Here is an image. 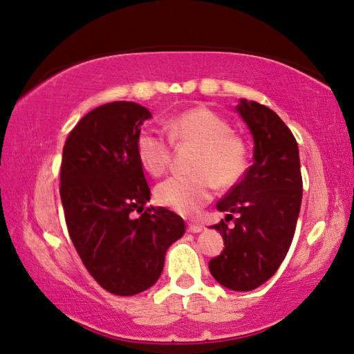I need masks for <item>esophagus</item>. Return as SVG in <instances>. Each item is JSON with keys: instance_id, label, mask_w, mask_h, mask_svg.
Returning a JSON list of instances; mask_svg holds the SVG:
<instances>
[{"instance_id": "esophagus-1", "label": "esophagus", "mask_w": 354, "mask_h": 354, "mask_svg": "<svg viewBox=\"0 0 354 354\" xmlns=\"http://www.w3.org/2000/svg\"><path fill=\"white\" fill-rule=\"evenodd\" d=\"M187 231H189V232H194V234H196V232L203 231V226H201V225H196V223H189V225H187Z\"/></svg>"}]
</instances>
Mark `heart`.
Listing matches in <instances>:
<instances>
[{
	"mask_svg": "<svg viewBox=\"0 0 354 354\" xmlns=\"http://www.w3.org/2000/svg\"><path fill=\"white\" fill-rule=\"evenodd\" d=\"M160 131L143 128L136 137V154L143 169L153 176L169 170L173 145H194L198 151L192 160L195 175L171 176L156 187L162 206L183 215H194L212 200L215 184L230 189L247 169V147L232 133L230 124L207 107H194L164 123Z\"/></svg>",
	"mask_w": 354,
	"mask_h": 354,
	"instance_id": "1",
	"label": "heart"
}]
</instances>
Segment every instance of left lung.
Masks as SVG:
<instances>
[{"label":"left lung","mask_w":354,"mask_h":354,"mask_svg":"<svg viewBox=\"0 0 354 354\" xmlns=\"http://www.w3.org/2000/svg\"><path fill=\"white\" fill-rule=\"evenodd\" d=\"M236 109L253 134L254 162L217 203L227 215L211 227L225 250L209 261V270L227 289L248 292L273 277L290 248L303 179L297 140L283 120L256 101L242 100ZM230 219L234 227L227 226Z\"/></svg>","instance_id":"obj_1"}]
</instances>
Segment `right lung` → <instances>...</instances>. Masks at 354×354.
Instances as JSON below:
<instances>
[{"label":"right lung","mask_w":354,"mask_h":354,"mask_svg":"<svg viewBox=\"0 0 354 354\" xmlns=\"http://www.w3.org/2000/svg\"><path fill=\"white\" fill-rule=\"evenodd\" d=\"M148 118L133 101L100 106L71 129L62 153L59 192L70 239L92 278L120 297L149 289L185 231L178 214L145 207L151 192L136 137Z\"/></svg>","instance_id":"1"}]
</instances>
